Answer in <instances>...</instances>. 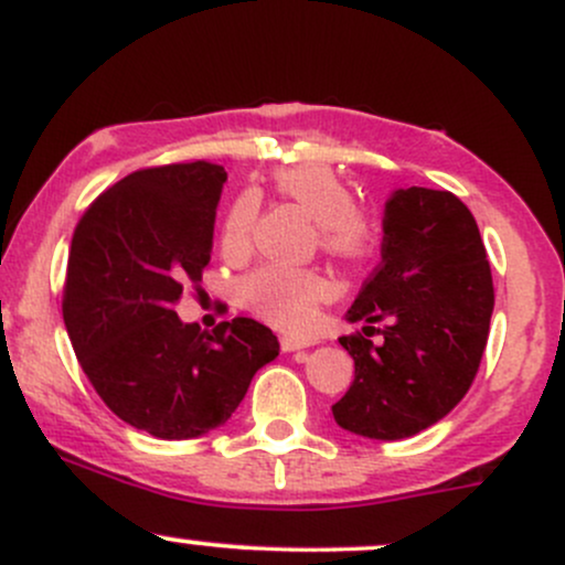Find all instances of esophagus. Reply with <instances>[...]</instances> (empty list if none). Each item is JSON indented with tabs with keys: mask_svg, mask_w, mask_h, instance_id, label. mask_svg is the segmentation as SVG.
Segmentation results:
<instances>
[{
	"mask_svg": "<svg viewBox=\"0 0 565 565\" xmlns=\"http://www.w3.org/2000/svg\"><path fill=\"white\" fill-rule=\"evenodd\" d=\"M310 345H313V342L300 340V337H281V350H284V353H295V350H305V348H310Z\"/></svg>",
	"mask_w": 565,
	"mask_h": 565,
	"instance_id": "esophagus-1",
	"label": "esophagus"
}]
</instances>
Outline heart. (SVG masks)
<instances>
[{
    "instance_id": "heart-1",
    "label": "heart",
    "mask_w": 565,
    "mask_h": 565,
    "mask_svg": "<svg viewBox=\"0 0 565 565\" xmlns=\"http://www.w3.org/2000/svg\"><path fill=\"white\" fill-rule=\"evenodd\" d=\"M270 180L284 199L295 201L305 215L319 223V244L327 255L340 260H359L366 255L374 238V223L361 206L353 204V191L332 167H281ZM255 220L257 196L242 193L223 223L225 249H246ZM242 295L244 302L270 327L297 334L313 323L316 310L329 295V284L313 270L270 265L246 278Z\"/></svg>"
}]
</instances>
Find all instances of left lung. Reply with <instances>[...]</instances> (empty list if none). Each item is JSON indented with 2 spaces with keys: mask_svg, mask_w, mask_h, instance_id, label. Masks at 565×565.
<instances>
[{
  "mask_svg": "<svg viewBox=\"0 0 565 565\" xmlns=\"http://www.w3.org/2000/svg\"><path fill=\"white\" fill-rule=\"evenodd\" d=\"M382 263L345 319L386 323L383 340L340 337L353 385L332 406L342 430L401 440L444 419L476 380L494 313V284L476 217L449 191L398 188L385 201Z\"/></svg>",
  "mask_w": 565,
  "mask_h": 565,
  "instance_id": "1",
  "label": "left lung"
}]
</instances>
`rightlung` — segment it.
Masks as SVG:
<instances>
[{
	"instance_id": "right-lung-1",
	"label": "right lung",
	"mask_w": 565,
	"mask_h": 565,
	"mask_svg": "<svg viewBox=\"0 0 565 565\" xmlns=\"http://www.w3.org/2000/svg\"><path fill=\"white\" fill-rule=\"evenodd\" d=\"M225 180L210 161L132 172L93 201L71 242L63 321L76 359L103 404L153 438L225 425L278 355L260 321L210 334L172 310L210 263Z\"/></svg>"
}]
</instances>
